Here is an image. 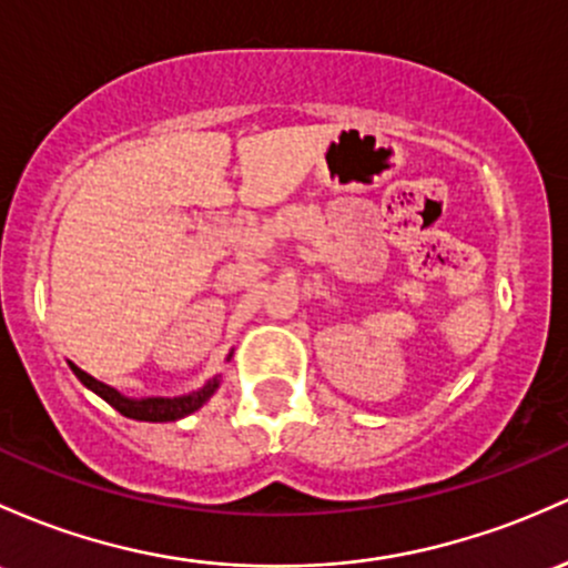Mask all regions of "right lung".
<instances>
[{
    "instance_id": "1",
    "label": "right lung",
    "mask_w": 568,
    "mask_h": 568,
    "mask_svg": "<svg viewBox=\"0 0 568 568\" xmlns=\"http://www.w3.org/2000/svg\"><path fill=\"white\" fill-rule=\"evenodd\" d=\"M232 358V353H229ZM72 366L74 377L85 385V388L93 390L97 396H102L110 407H115L118 413L132 417V420H145V423H170V420H180V417L196 413L202 409L204 404L213 398V394L221 388V377H213L207 385H202L199 390L185 396H145V398H132V396H123L121 390L110 388V385L99 383L97 377H91L89 372H83L80 366Z\"/></svg>"
}]
</instances>
